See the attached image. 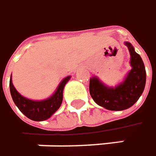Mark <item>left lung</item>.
Instances as JSON below:
<instances>
[{"label": "left lung", "mask_w": 156, "mask_h": 156, "mask_svg": "<svg viewBox=\"0 0 156 156\" xmlns=\"http://www.w3.org/2000/svg\"><path fill=\"white\" fill-rule=\"evenodd\" d=\"M125 45L130 53L131 69L122 83L115 87H109L98 78L93 77L89 81V92L94 101L110 111H122L131 107L139 99L146 86V69L139 54L135 51L130 43Z\"/></svg>", "instance_id": "1"}]
</instances>
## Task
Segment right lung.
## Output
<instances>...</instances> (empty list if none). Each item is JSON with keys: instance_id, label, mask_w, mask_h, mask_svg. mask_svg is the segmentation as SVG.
Wrapping results in <instances>:
<instances>
[{"instance_id": "1", "label": "right lung", "mask_w": 156, "mask_h": 156, "mask_svg": "<svg viewBox=\"0 0 156 156\" xmlns=\"http://www.w3.org/2000/svg\"><path fill=\"white\" fill-rule=\"evenodd\" d=\"M70 77H66L60 83L55 93L45 100L43 101H34L27 99L22 96L20 93L16 90L12 84L10 77L9 80V90L10 94L13 99V102L20 109L23 114H25L28 119L36 121H41L49 119L50 117L60 108L62 98H63V89L67 82L69 80Z\"/></svg>"}]
</instances>
